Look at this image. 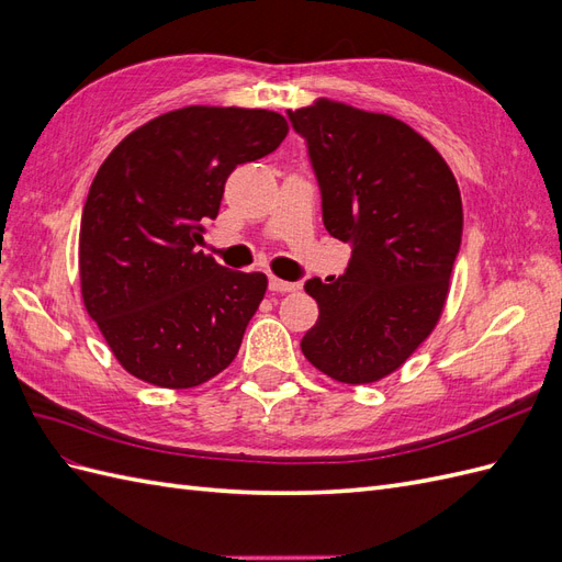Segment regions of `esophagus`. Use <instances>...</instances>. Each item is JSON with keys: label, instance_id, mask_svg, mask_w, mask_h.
Masks as SVG:
<instances>
[{"label": "esophagus", "instance_id": "34e87169", "mask_svg": "<svg viewBox=\"0 0 562 562\" xmlns=\"http://www.w3.org/2000/svg\"><path fill=\"white\" fill-rule=\"evenodd\" d=\"M269 291H274V293H293V291H297V283L283 281V279H277V277H269Z\"/></svg>", "mask_w": 562, "mask_h": 562}]
</instances>
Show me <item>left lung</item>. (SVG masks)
Returning <instances> with one entry per match:
<instances>
[{
  "mask_svg": "<svg viewBox=\"0 0 562 562\" xmlns=\"http://www.w3.org/2000/svg\"><path fill=\"white\" fill-rule=\"evenodd\" d=\"M288 119L307 140L323 225L351 246L342 277L304 283L318 321L302 353L337 382H378L443 312L464 223L457 180L429 140L389 114L321 98Z\"/></svg>",
  "mask_w": 562,
  "mask_h": 562,
  "instance_id": "obj_1",
  "label": "left lung"
}]
</instances>
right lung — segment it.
I'll use <instances>...</instances> for the list:
<instances>
[{"mask_svg": "<svg viewBox=\"0 0 562 562\" xmlns=\"http://www.w3.org/2000/svg\"><path fill=\"white\" fill-rule=\"evenodd\" d=\"M288 133L271 110L192 105L135 128L98 168L83 203L79 279L89 316L133 378L199 386L239 353L267 291L196 246L239 164Z\"/></svg>", "mask_w": 562, "mask_h": 562, "instance_id": "obj_1", "label": "right lung"}]
</instances>
